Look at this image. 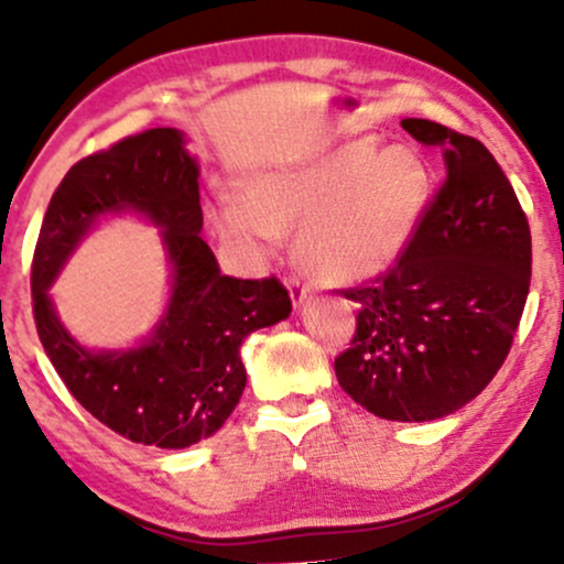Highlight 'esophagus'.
Wrapping results in <instances>:
<instances>
[{
	"label": "esophagus",
	"mask_w": 564,
	"mask_h": 564,
	"mask_svg": "<svg viewBox=\"0 0 564 564\" xmlns=\"http://www.w3.org/2000/svg\"><path fill=\"white\" fill-rule=\"evenodd\" d=\"M289 294H292L294 308H300V305H303L305 300L311 297V286H308V283H303V278H300V275H292V278H289Z\"/></svg>",
	"instance_id": "obj_1"
}]
</instances>
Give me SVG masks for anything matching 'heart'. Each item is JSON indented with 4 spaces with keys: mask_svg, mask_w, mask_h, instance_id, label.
<instances>
[{
    "mask_svg": "<svg viewBox=\"0 0 564 564\" xmlns=\"http://www.w3.org/2000/svg\"><path fill=\"white\" fill-rule=\"evenodd\" d=\"M431 174L412 147L357 139L294 172L250 182L246 202L220 198L213 224L240 256L261 259L297 226V256L324 281H366L412 242Z\"/></svg>",
    "mask_w": 564,
    "mask_h": 564,
    "instance_id": "heart-1",
    "label": "heart"
}]
</instances>
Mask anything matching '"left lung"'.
<instances>
[{"instance_id":"obj_1","label":"left lung","mask_w":564,"mask_h":564,"mask_svg":"<svg viewBox=\"0 0 564 564\" xmlns=\"http://www.w3.org/2000/svg\"><path fill=\"white\" fill-rule=\"evenodd\" d=\"M445 155V180L412 242L371 283L340 289L357 303L338 384L398 423L445 417L480 395L513 346L532 278V237L513 185L471 135L403 119Z\"/></svg>"}]
</instances>
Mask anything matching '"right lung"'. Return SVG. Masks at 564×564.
Masks as SVG:
<instances>
[{
    "label": "right lung",
    "mask_w": 564,
    "mask_h": 564,
    "mask_svg": "<svg viewBox=\"0 0 564 564\" xmlns=\"http://www.w3.org/2000/svg\"><path fill=\"white\" fill-rule=\"evenodd\" d=\"M147 214L164 229L173 300L152 339L135 350L89 352L58 324L47 286L88 226L108 212ZM198 166L174 128H150L78 161L51 196L32 259L40 344L70 395L139 445L180 451L209 440L246 390L240 346L292 314L275 275H224L202 240Z\"/></svg>",
    "instance_id": "1"
}]
</instances>
